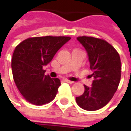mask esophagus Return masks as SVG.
Segmentation results:
<instances>
[{
    "instance_id": "esophagus-1",
    "label": "esophagus",
    "mask_w": 131,
    "mask_h": 131,
    "mask_svg": "<svg viewBox=\"0 0 131 131\" xmlns=\"http://www.w3.org/2000/svg\"><path fill=\"white\" fill-rule=\"evenodd\" d=\"M65 82H67V83H69V84L74 83L73 81H71V80H69V79H65Z\"/></svg>"
}]
</instances>
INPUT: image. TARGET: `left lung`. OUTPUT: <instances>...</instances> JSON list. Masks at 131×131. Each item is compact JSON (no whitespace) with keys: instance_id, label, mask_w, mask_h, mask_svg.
<instances>
[{"instance_id":"obj_1","label":"left lung","mask_w":131,"mask_h":131,"mask_svg":"<svg viewBox=\"0 0 131 131\" xmlns=\"http://www.w3.org/2000/svg\"><path fill=\"white\" fill-rule=\"evenodd\" d=\"M77 40L88 52L94 80L91 87L84 85V92L76 98V101L84 110L95 111L105 106L117 90L121 78L120 58L117 50L103 39L79 36Z\"/></svg>"}]
</instances>
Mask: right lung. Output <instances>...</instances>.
<instances>
[{
  "label": "right lung",
  "instance_id": "1",
  "mask_svg": "<svg viewBox=\"0 0 131 131\" xmlns=\"http://www.w3.org/2000/svg\"><path fill=\"white\" fill-rule=\"evenodd\" d=\"M68 36H41L24 40L16 47L12 59L13 78L19 91L29 103L41 106L55 98L60 81L45 75L47 66Z\"/></svg>",
  "mask_w": 131,
  "mask_h": 131
}]
</instances>
